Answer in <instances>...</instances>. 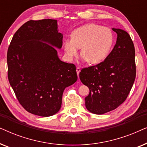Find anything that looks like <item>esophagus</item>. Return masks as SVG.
Instances as JSON below:
<instances>
[{"instance_id": "1", "label": "esophagus", "mask_w": 147, "mask_h": 147, "mask_svg": "<svg viewBox=\"0 0 147 147\" xmlns=\"http://www.w3.org/2000/svg\"><path fill=\"white\" fill-rule=\"evenodd\" d=\"M80 71H81V69H80V67H77V68H76V71H77L78 76H79V74H80Z\"/></svg>"}]
</instances>
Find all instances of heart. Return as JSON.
<instances>
[{"instance_id": "heart-1", "label": "heart", "mask_w": 147, "mask_h": 147, "mask_svg": "<svg viewBox=\"0 0 147 147\" xmlns=\"http://www.w3.org/2000/svg\"><path fill=\"white\" fill-rule=\"evenodd\" d=\"M114 43V35L108 27L90 23L83 25L72 33V39L64 41L65 55L71 60L77 57L82 48V55L91 64L104 61L110 53Z\"/></svg>"}]
</instances>
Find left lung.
I'll use <instances>...</instances> for the list:
<instances>
[{
  "label": "left lung",
  "instance_id": "8db88e82",
  "mask_svg": "<svg viewBox=\"0 0 147 147\" xmlns=\"http://www.w3.org/2000/svg\"><path fill=\"white\" fill-rule=\"evenodd\" d=\"M117 33L116 43L104 61L83 68L80 78L90 90L86 107L96 114H103L125 101L136 78L135 50L129 34L122 29Z\"/></svg>",
  "mask_w": 147,
  "mask_h": 147
}]
</instances>
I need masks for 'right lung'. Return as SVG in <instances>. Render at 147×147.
<instances>
[{"mask_svg":"<svg viewBox=\"0 0 147 147\" xmlns=\"http://www.w3.org/2000/svg\"><path fill=\"white\" fill-rule=\"evenodd\" d=\"M63 34L57 21H27L14 35L7 51L8 78L16 97L30 113L47 117L58 112L65 88L78 80L76 65L59 59Z\"/></svg>","mask_w":147,"mask_h":147,"instance_id":"add662e5","label":"right lung"}]
</instances>
